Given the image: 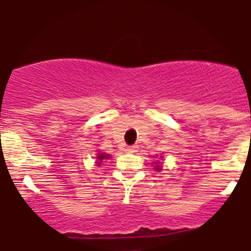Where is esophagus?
<instances>
[{
	"instance_id": "obj_1",
	"label": "esophagus",
	"mask_w": 251,
	"mask_h": 251,
	"mask_svg": "<svg viewBox=\"0 0 251 251\" xmlns=\"http://www.w3.org/2000/svg\"><path fill=\"white\" fill-rule=\"evenodd\" d=\"M137 150H139V148H137L136 145H134V146H128V148H126V149H125V151H126V152H128V153L136 152Z\"/></svg>"
}]
</instances>
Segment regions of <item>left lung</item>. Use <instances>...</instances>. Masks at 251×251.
<instances>
[{
	"instance_id": "obj_1",
	"label": "left lung",
	"mask_w": 251,
	"mask_h": 251,
	"mask_svg": "<svg viewBox=\"0 0 251 251\" xmlns=\"http://www.w3.org/2000/svg\"><path fill=\"white\" fill-rule=\"evenodd\" d=\"M161 168H162V162L159 161V160H156V161H153V170L155 171H161Z\"/></svg>"
}]
</instances>
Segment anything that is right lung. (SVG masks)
<instances>
[{
  "mask_svg": "<svg viewBox=\"0 0 251 251\" xmlns=\"http://www.w3.org/2000/svg\"><path fill=\"white\" fill-rule=\"evenodd\" d=\"M110 157H111V155H110V153L98 152V156H96V164H98V166H100L101 162H102L103 160H109Z\"/></svg>",
  "mask_w": 251,
  "mask_h": 251,
  "instance_id": "obj_1",
  "label": "right lung"
}]
</instances>
